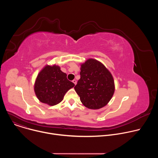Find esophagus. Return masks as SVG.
I'll return each mask as SVG.
<instances>
[{"instance_id": "1", "label": "esophagus", "mask_w": 158, "mask_h": 158, "mask_svg": "<svg viewBox=\"0 0 158 158\" xmlns=\"http://www.w3.org/2000/svg\"><path fill=\"white\" fill-rule=\"evenodd\" d=\"M73 82H74V84H75V85H76V84H77V81H76V79H74V80H73Z\"/></svg>"}]
</instances>
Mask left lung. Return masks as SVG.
I'll return each mask as SVG.
<instances>
[{
	"mask_svg": "<svg viewBox=\"0 0 158 158\" xmlns=\"http://www.w3.org/2000/svg\"><path fill=\"white\" fill-rule=\"evenodd\" d=\"M81 78L74 87L84 106L98 109L105 106L114 93L112 74L99 61L89 59L81 64Z\"/></svg>",
	"mask_w": 158,
	"mask_h": 158,
	"instance_id": "1",
	"label": "left lung"
}]
</instances>
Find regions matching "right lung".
<instances>
[{"instance_id": "right-lung-1", "label": "right lung", "mask_w": 158, "mask_h": 158, "mask_svg": "<svg viewBox=\"0 0 158 158\" xmlns=\"http://www.w3.org/2000/svg\"><path fill=\"white\" fill-rule=\"evenodd\" d=\"M61 71L58 65H46L39 73L34 84V91L43 103L54 106L60 102L65 94L74 86Z\"/></svg>"}]
</instances>
